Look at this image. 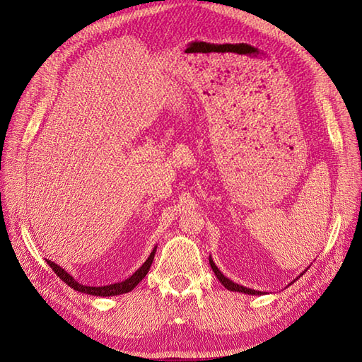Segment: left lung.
<instances>
[{"instance_id": "8db88e82", "label": "left lung", "mask_w": 362, "mask_h": 362, "mask_svg": "<svg viewBox=\"0 0 362 362\" xmlns=\"http://www.w3.org/2000/svg\"><path fill=\"white\" fill-rule=\"evenodd\" d=\"M209 261H210V266H211V269H213L214 275L218 276V280H219L222 284H224V286H226L228 291H233V292H243V294H249V296H263V294H264L263 291H255V289L245 288V286H241V284H238V283L232 281V280H230V279H227V276H226L224 274H222V272L219 271L218 266L214 264V261L211 259V257L209 258ZM306 269H308V267H306ZM306 269H305V271H303L302 274H300V275L297 276V279H300V276H302V275L306 272ZM297 279H296V280H297ZM296 280H294V281H296ZM294 281H291V283H294ZM291 283L288 284V286H291Z\"/></svg>"}]
</instances>
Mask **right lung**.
<instances>
[{"instance_id": "obj_1", "label": "right lung", "mask_w": 362, "mask_h": 362, "mask_svg": "<svg viewBox=\"0 0 362 362\" xmlns=\"http://www.w3.org/2000/svg\"><path fill=\"white\" fill-rule=\"evenodd\" d=\"M156 250H157V245L156 247L152 249L151 255L148 257V259L144 261L143 266L138 269V271H135L132 275L129 276V279H126L124 281H119V283H113V284H107V286H86V284H82L79 281H76L73 279V275L68 274L65 269L60 267L59 264L52 263L51 259H46V263L49 264V267L52 269L54 272H56V275L59 276L60 280L65 281L68 286L73 288L74 291H79V292H83V294H90V296H101V297H110V296H119V294H126V292H130L132 291L138 283H140L146 274L149 272L151 269V264L153 261V255H156Z\"/></svg>"}]
</instances>
